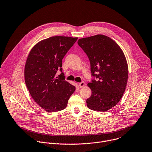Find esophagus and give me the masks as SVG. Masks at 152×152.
Instances as JSON below:
<instances>
[{"label":"esophagus","instance_id":"obj_1","mask_svg":"<svg viewBox=\"0 0 152 152\" xmlns=\"http://www.w3.org/2000/svg\"><path fill=\"white\" fill-rule=\"evenodd\" d=\"M78 85H79V86L80 88H82V87H83L85 85V83L84 82V81H81V82L78 83Z\"/></svg>","mask_w":152,"mask_h":152}]
</instances>
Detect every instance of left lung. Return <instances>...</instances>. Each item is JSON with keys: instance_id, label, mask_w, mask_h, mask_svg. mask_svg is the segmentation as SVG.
Here are the masks:
<instances>
[{"instance_id": "obj_1", "label": "left lung", "mask_w": 152, "mask_h": 152, "mask_svg": "<svg viewBox=\"0 0 152 152\" xmlns=\"http://www.w3.org/2000/svg\"><path fill=\"white\" fill-rule=\"evenodd\" d=\"M78 44L88 55L91 74L97 78L88 84L92 94L87 106L107 111L118 104L125 91L128 76L125 56L118 44L103 34L81 38Z\"/></svg>"}]
</instances>
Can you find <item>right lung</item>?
I'll return each instance as SVG.
<instances>
[{
	"label": "right lung",
	"mask_w": 152,
	"mask_h": 152,
	"mask_svg": "<svg viewBox=\"0 0 152 152\" xmlns=\"http://www.w3.org/2000/svg\"><path fill=\"white\" fill-rule=\"evenodd\" d=\"M78 38L56 36L38 42L30 50L25 65L24 78L31 97L48 112L67 107L75 87L64 80L62 60ZM62 72L55 77L57 70Z\"/></svg>",
	"instance_id": "obj_1"
}]
</instances>
